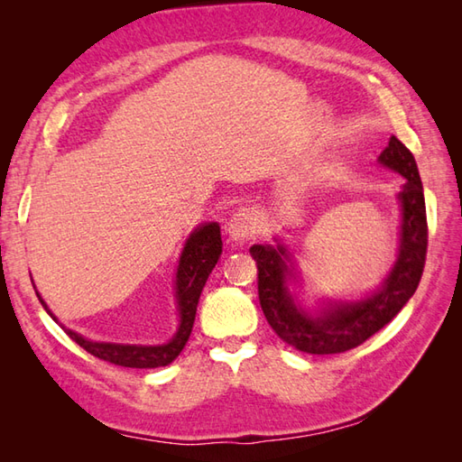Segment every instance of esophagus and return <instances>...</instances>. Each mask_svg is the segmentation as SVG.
I'll return each instance as SVG.
<instances>
[{"instance_id":"1","label":"esophagus","mask_w":462,"mask_h":462,"mask_svg":"<svg viewBox=\"0 0 462 462\" xmlns=\"http://www.w3.org/2000/svg\"><path fill=\"white\" fill-rule=\"evenodd\" d=\"M226 232L230 234L234 242L252 240L258 232V216L248 208H240L230 216L228 224H226Z\"/></svg>"}]
</instances>
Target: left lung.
<instances>
[{"instance_id":"left-lung-1","label":"left lung","mask_w":462,"mask_h":462,"mask_svg":"<svg viewBox=\"0 0 462 462\" xmlns=\"http://www.w3.org/2000/svg\"><path fill=\"white\" fill-rule=\"evenodd\" d=\"M379 162L405 176L407 182L399 192L403 206L401 246L395 268L373 296L336 303L319 316H310L291 300L288 278V252L283 246H252L250 254L258 266V296L263 316L280 339L303 353L328 356L361 346L373 333L383 329L403 310L423 276L429 228L423 182H420L415 156L397 136H391Z\"/></svg>"}]
</instances>
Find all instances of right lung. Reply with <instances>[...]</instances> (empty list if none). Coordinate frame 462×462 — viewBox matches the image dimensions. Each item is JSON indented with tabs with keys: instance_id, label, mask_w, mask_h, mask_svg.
<instances>
[{
	"instance_id": "right-lung-1",
	"label": "right lung",
	"mask_w": 462,
	"mask_h": 462,
	"mask_svg": "<svg viewBox=\"0 0 462 462\" xmlns=\"http://www.w3.org/2000/svg\"><path fill=\"white\" fill-rule=\"evenodd\" d=\"M222 254V238H220V226L216 222L204 224L202 228L194 230L192 236L186 240V246L182 250L179 272H176V301H179L180 311V326L174 337L164 343V346H121V343H99L89 341L81 337L79 333L71 329H65V333L71 337L77 346H81L87 353L99 357L103 361L115 363L121 367H133V369H152V367H164L172 363L179 353L184 349L186 341L190 337V331L196 318V306H199L200 291L204 288L206 280H208L212 268L216 266ZM47 310L45 301L39 298ZM49 316L53 313L47 310ZM55 319V318H53Z\"/></svg>"
}]
</instances>
